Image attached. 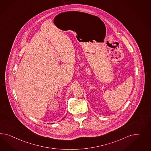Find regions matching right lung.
<instances>
[{
  "mask_svg": "<svg viewBox=\"0 0 151 151\" xmlns=\"http://www.w3.org/2000/svg\"><path fill=\"white\" fill-rule=\"evenodd\" d=\"M52 124H53V123H52Z\"/></svg>",
  "mask_w": 151,
  "mask_h": 151,
  "instance_id": "add662e5",
  "label": "right lung"
}]
</instances>
